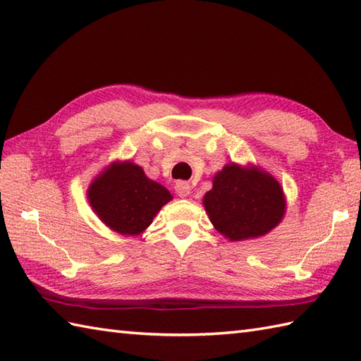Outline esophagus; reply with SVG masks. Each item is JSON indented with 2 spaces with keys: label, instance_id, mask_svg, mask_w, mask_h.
<instances>
[{
  "label": "esophagus",
  "instance_id": "1",
  "mask_svg": "<svg viewBox=\"0 0 361 361\" xmlns=\"http://www.w3.org/2000/svg\"><path fill=\"white\" fill-rule=\"evenodd\" d=\"M175 190L180 197H188L190 194V185L188 181H176Z\"/></svg>",
  "mask_w": 361,
  "mask_h": 361
}]
</instances>
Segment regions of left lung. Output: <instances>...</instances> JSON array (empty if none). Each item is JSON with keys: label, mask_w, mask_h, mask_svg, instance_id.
Returning <instances> with one entry per match:
<instances>
[{"label": "left lung", "mask_w": 361, "mask_h": 361, "mask_svg": "<svg viewBox=\"0 0 361 361\" xmlns=\"http://www.w3.org/2000/svg\"><path fill=\"white\" fill-rule=\"evenodd\" d=\"M212 225L229 240L267 234L283 216V194L271 175L257 169L228 164L214 176L204 195Z\"/></svg>", "instance_id": "8db88e82"}]
</instances>
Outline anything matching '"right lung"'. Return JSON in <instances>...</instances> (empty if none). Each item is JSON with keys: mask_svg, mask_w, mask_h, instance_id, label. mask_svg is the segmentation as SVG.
I'll use <instances>...</instances> for the list:
<instances>
[{"mask_svg": "<svg viewBox=\"0 0 361 361\" xmlns=\"http://www.w3.org/2000/svg\"><path fill=\"white\" fill-rule=\"evenodd\" d=\"M94 212L113 231L135 235L147 228L157 212L172 200L169 190L149 180L133 163L111 164L88 189Z\"/></svg>", "mask_w": 361, "mask_h": 361, "instance_id": "add662e5", "label": "right lung"}]
</instances>
